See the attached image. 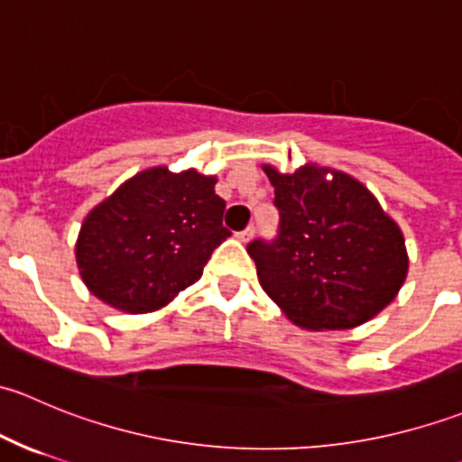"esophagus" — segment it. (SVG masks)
<instances>
[{
    "label": "esophagus",
    "instance_id": "esophagus-1",
    "mask_svg": "<svg viewBox=\"0 0 462 462\" xmlns=\"http://www.w3.org/2000/svg\"><path fill=\"white\" fill-rule=\"evenodd\" d=\"M253 235H254V227L253 226H248V227H245V230H241V232H236V239H239V241H244V244H245V241H250V239H253Z\"/></svg>",
    "mask_w": 462,
    "mask_h": 462
}]
</instances>
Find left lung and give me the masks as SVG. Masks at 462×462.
I'll list each match as a JSON object with an SVG mask.
<instances>
[{
	"instance_id": "1",
	"label": "left lung",
	"mask_w": 462,
	"mask_h": 462,
	"mask_svg": "<svg viewBox=\"0 0 462 462\" xmlns=\"http://www.w3.org/2000/svg\"><path fill=\"white\" fill-rule=\"evenodd\" d=\"M263 171L274 188L279 232L248 244L261 288L301 328L344 330L375 318L407 277L398 223L344 171L315 165L295 174L270 165Z\"/></svg>"
}]
</instances>
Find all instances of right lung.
<instances>
[{
    "instance_id": "right-lung-1",
    "label": "right lung",
    "mask_w": 462,
    "mask_h": 462,
    "mask_svg": "<svg viewBox=\"0 0 462 462\" xmlns=\"http://www.w3.org/2000/svg\"><path fill=\"white\" fill-rule=\"evenodd\" d=\"M214 176L152 167L87 214L76 244L82 282L125 313H152L199 282L230 236Z\"/></svg>"
}]
</instances>
